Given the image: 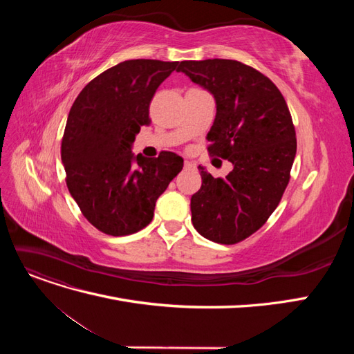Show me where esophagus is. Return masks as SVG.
<instances>
[{
  "label": "esophagus",
  "mask_w": 354,
  "mask_h": 354,
  "mask_svg": "<svg viewBox=\"0 0 354 354\" xmlns=\"http://www.w3.org/2000/svg\"><path fill=\"white\" fill-rule=\"evenodd\" d=\"M185 168H186V169H194V168H195V164L192 162V160H185Z\"/></svg>",
  "instance_id": "esophagus-1"
}]
</instances>
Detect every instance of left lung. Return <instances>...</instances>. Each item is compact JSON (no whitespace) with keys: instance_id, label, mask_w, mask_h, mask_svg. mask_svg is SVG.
I'll return each mask as SVG.
<instances>
[{"instance_id":"8db88e82","label":"left lung","mask_w":354,"mask_h":354,"mask_svg":"<svg viewBox=\"0 0 354 354\" xmlns=\"http://www.w3.org/2000/svg\"><path fill=\"white\" fill-rule=\"evenodd\" d=\"M177 72L214 95L208 152L233 165L224 178L199 167L202 186L190 199L192 223L212 242L238 243L272 216L289 183L297 152L291 113L279 88L238 60H185Z\"/></svg>"}]
</instances>
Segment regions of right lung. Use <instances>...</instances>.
Segmentation results:
<instances>
[{"label":"right lung","instance_id":"1","mask_svg":"<svg viewBox=\"0 0 354 354\" xmlns=\"http://www.w3.org/2000/svg\"><path fill=\"white\" fill-rule=\"evenodd\" d=\"M178 62L125 60L90 81L75 99L62 138L69 194L95 229L125 236L146 227L155 203L183 168L160 152L134 156L131 145L151 124L149 104Z\"/></svg>","mask_w":354,"mask_h":354}]
</instances>
